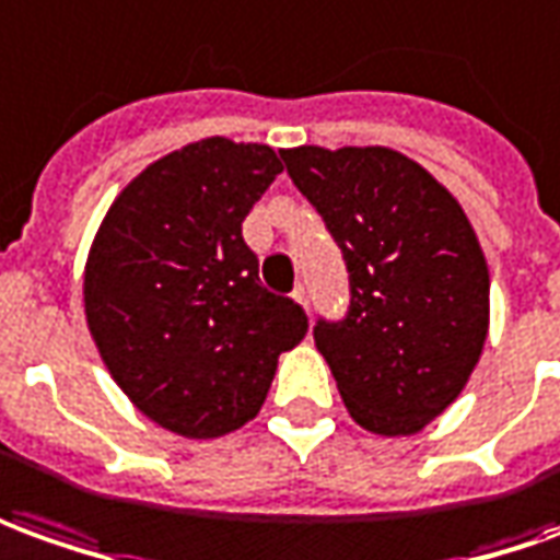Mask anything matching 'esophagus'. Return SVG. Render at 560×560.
Returning <instances> with one entry per match:
<instances>
[{
  "label": "esophagus",
  "instance_id": "34e87169",
  "mask_svg": "<svg viewBox=\"0 0 560 560\" xmlns=\"http://www.w3.org/2000/svg\"><path fill=\"white\" fill-rule=\"evenodd\" d=\"M292 299H295V302L302 304L304 311H307V307H311V302H307V289H304L302 283H299V287L292 289Z\"/></svg>",
  "mask_w": 560,
  "mask_h": 560
}]
</instances>
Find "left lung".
Wrapping results in <instances>:
<instances>
[{
  "label": "left lung",
  "mask_w": 560,
  "mask_h": 560,
  "mask_svg": "<svg viewBox=\"0 0 560 560\" xmlns=\"http://www.w3.org/2000/svg\"><path fill=\"white\" fill-rule=\"evenodd\" d=\"M350 273V307L317 319L350 418L415 435L448 408L488 338L491 277L464 207L418 161L384 145L280 152Z\"/></svg>",
  "instance_id": "obj_1"
}]
</instances>
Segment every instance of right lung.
<instances>
[{"label": "right lung", "instance_id": "right-lung-1", "mask_svg": "<svg viewBox=\"0 0 560 560\" xmlns=\"http://www.w3.org/2000/svg\"><path fill=\"white\" fill-rule=\"evenodd\" d=\"M280 170L271 145L191 142L142 170L91 243V338L127 399L170 433L241 430L307 331L302 304L261 287L241 229Z\"/></svg>", "mask_w": 560, "mask_h": 560}]
</instances>
